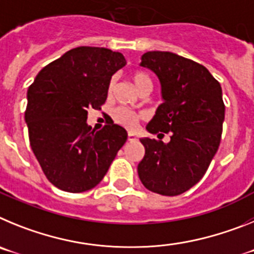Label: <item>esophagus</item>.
<instances>
[{"instance_id": "34e87169", "label": "esophagus", "mask_w": 254, "mask_h": 254, "mask_svg": "<svg viewBox=\"0 0 254 254\" xmlns=\"http://www.w3.org/2000/svg\"><path fill=\"white\" fill-rule=\"evenodd\" d=\"M137 140V136H136V133H133V132H128V141H136Z\"/></svg>"}]
</instances>
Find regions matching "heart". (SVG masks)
Here are the masks:
<instances>
[{
	"mask_svg": "<svg viewBox=\"0 0 254 254\" xmlns=\"http://www.w3.org/2000/svg\"><path fill=\"white\" fill-rule=\"evenodd\" d=\"M132 81L134 82L136 87L141 91L147 89V87L152 86L151 78L149 77V75L142 72V71H136V72L132 73ZM113 89H114V80H112L111 84H109V87H108V90H109V93H112ZM113 117H114V121H116L118 125L125 126V127H127V128H133V127H136V125H137L138 122L137 114L134 113L133 111H131V109H128V108H125V107L117 108L116 111H114Z\"/></svg>",
	"mask_w": 254,
	"mask_h": 254,
	"instance_id": "obj_1",
	"label": "heart"
}]
</instances>
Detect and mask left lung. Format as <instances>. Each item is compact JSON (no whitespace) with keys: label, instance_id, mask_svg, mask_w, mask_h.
Masks as SVG:
<instances>
[{"label":"left lung","instance_id":"8db88e82","mask_svg":"<svg viewBox=\"0 0 254 254\" xmlns=\"http://www.w3.org/2000/svg\"><path fill=\"white\" fill-rule=\"evenodd\" d=\"M140 64L158 76L163 98L146 129L170 133V141L141 138L145 156L138 177L151 192L178 196L205 176L219 149L223 91L205 66L172 52H146Z\"/></svg>","mask_w":254,"mask_h":254}]
</instances>
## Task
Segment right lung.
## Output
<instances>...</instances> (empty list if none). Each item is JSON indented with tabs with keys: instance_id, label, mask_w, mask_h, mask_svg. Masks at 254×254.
I'll use <instances>...</instances> for the list:
<instances>
[{
	"instance_id": "add662e5",
	"label": "right lung",
	"mask_w": 254,
	"mask_h": 254,
	"mask_svg": "<svg viewBox=\"0 0 254 254\" xmlns=\"http://www.w3.org/2000/svg\"><path fill=\"white\" fill-rule=\"evenodd\" d=\"M120 52L77 47L47 64L29 86V141L47 179L71 193L99 185L127 131L113 121L100 131L87 126V109H100L111 78L126 66Z\"/></svg>"
}]
</instances>
